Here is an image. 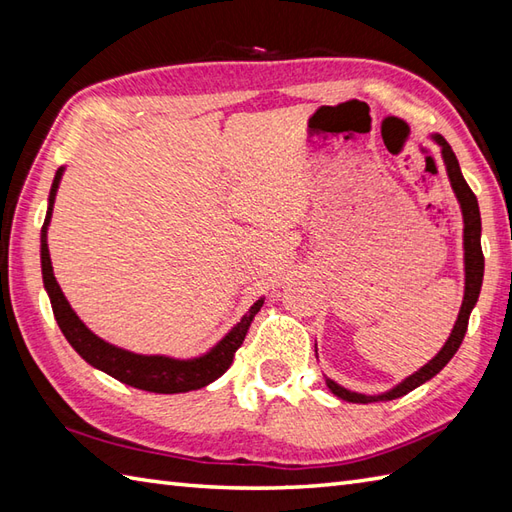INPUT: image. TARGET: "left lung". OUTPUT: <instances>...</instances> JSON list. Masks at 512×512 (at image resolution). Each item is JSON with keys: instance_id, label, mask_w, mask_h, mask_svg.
Segmentation results:
<instances>
[{"instance_id": "left-lung-1", "label": "left lung", "mask_w": 512, "mask_h": 512, "mask_svg": "<svg viewBox=\"0 0 512 512\" xmlns=\"http://www.w3.org/2000/svg\"><path fill=\"white\" fill-rule=\"evenodd\" d=\"M431 140L440 147V154L444 160V167H447V176L451 182V189L455 193V198L460 202L462 209V220H464V299L460 306L458 321H455L451 336L447 343L442 345V350L431 358L427 365H422L418 372H413L405 380H400L396 387H391L385 394H376V396H367V394H358V391H350L341 387L339 383H334L332 378H325V385L330 387L334 396H339L341 400L347 402H358V405H367V402H383V400H394L409 394L422 383H427L433 376H436L440 369L447 365L453 354L458 352V347L462 345V339L466 334V328H469V317L471 310L475 308L477 297H480L482 290V279H484V255H482V217H480V206H477L475 193L471 191L469 184H466L460 162L455 158L451 145L444 140L440 134H431Z\"/></svg>"}]
</instances>
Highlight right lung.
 Returning <instances> with one entry per match:
<instances>
[{
    "label": "right lung",
    "mask_w": 512,
    "mask_h": 512,
    "mask_svg": "<svg viewBox=\"0 0 512 512\" xmlns=\"http://www.w3.org/2000/svg\"><path fill=\"white\" fill-rule=\"evenodd\" d=\"M63 171L65 167H61L52 180L46 220H43V226H41V275H43V288H46L52 303L54 319H57L65 339H68V343L74 347V352L79 354L85 363H90L92 367L101 369V372L121 380V383L143 389V391H154V394H184V391L206 387L209 383H213V380L220 378L226 369L231 367L237 347L244 343L250 321L255 319L259 308L264 306V299H257L244 317L239 319V323H235L209 352L195 358L136 354L103 341L101 336H96L88 325L79 319V314L72 310L70 301L65 299L61 286L57 284V277H54L52 262H50L48 226L52 220V206H54V198H57V189H59Z\"/></svg>",
    "instance_id": "obj_1"
}]
</instances>
